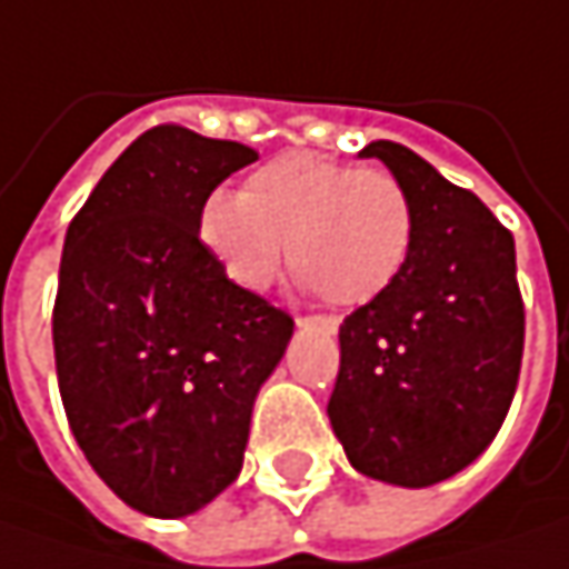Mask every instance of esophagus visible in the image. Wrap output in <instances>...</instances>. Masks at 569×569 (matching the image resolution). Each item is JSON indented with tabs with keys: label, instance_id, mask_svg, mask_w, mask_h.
<instances>
[{
	"label": "esophagus",
	"instance_id": "1",
	"mask_svg": "<svg viewBox=\"0 0 569 569\" xmlns=\"http://www.w3.org/2000/svg\"><path fill=\"white\" fill-rule=\"evenodd\" d=\"M296 326L299 329H322V332H336L338 322L336 319H329V316H296Z\"/></svg>",
	"mask_w": 569,
	"mask_h": 569
}]
</instances>
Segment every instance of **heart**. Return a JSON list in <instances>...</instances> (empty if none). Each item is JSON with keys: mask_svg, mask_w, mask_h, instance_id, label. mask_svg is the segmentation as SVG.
Here are the masks:
<instances>
[{"mask_svg": "<svg viewBox=\"0 0 569 569\" xmlns=\"http://www.w3.org/2000/svg\"><path fill=\"white\" fill-rule=\"evenodd\" d=\"M417 204L385 169L286 152L198 211V240L233 286L263 292L289 267L332 306H368L397 283L417 247Z\"/></svg>", "mask_w": 569, "mask_h": 569, "instance_id": "heart-1", "label": "heart"}]
</instances>
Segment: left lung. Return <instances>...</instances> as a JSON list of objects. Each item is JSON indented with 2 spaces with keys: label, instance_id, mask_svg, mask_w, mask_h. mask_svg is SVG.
<instances>
[{
  "label": "left lung",
  "instance_id": "1",
  "mask_svg": "<svg viewBox=\"0 0 569 569\" xmlns=\"http://www.w3.org/2000/svg\"><path fill=\"white\" fill-rule=\"evenodd\" d=\"M358 156L407 184L420 228L403 277L338 329L329 420L361 476L427 489L486 452L518 388L515 237L407 146L378 139Z\"/></svg>",
  "mask_w": 569,
  "mask_h": 569
}]
</instances>
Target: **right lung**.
I'll use <instances>...</instances> for the list:
<instances>
[{
  "mask_svg": "<svg viewBox=\"0 0 569 569\" xmlns=\"http://www.w3.org/2000/svg\"><path fill=\"white\" fill-rule=\"evenodd\" d=\"M250 146L146 130L83 201L51 316L58 388L93 472L130 508L184 518L243 466L260 385L292 319L233 286L198 240V211Z\"/></svg>",
  "mask_w": 569,
  "mask_h": 569,
  "instance_id": "add662e5",
  "label": "right lung"
}]
</instances>
